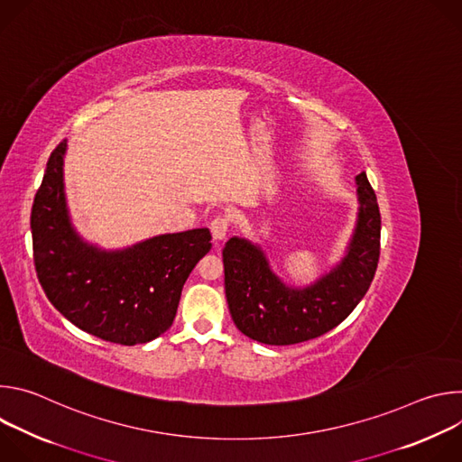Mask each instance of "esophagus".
Returning <instances> with one entry per match:
<instances>
[{"label": "esophagus", "instance_id": "34e87169", "mask_svg": "<svg viewBox=\"0 0 462 462\" xmlns=\"http://www.w3.org/2000/svg\"><path fill=\"white\" fill-rule=\"evenodd\" d=\"M210 230H212V237L216 241H223L230 230V219L226 216L214 217L210 223Z\"/></svg>", "mask_w": 462, "mask_h": 462}]
</instances>
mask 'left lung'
<instances>
[{
  "instance_id": "left-lung-1",
  "label": "left lung",
  "mask_w": 462,
  "mask_h": 462,
  "mask_svg": "<svg viewBox=\"0 0 462 462\" xmlns=\"http://www.w3.org/2000/svg\"><path fill=\"white\" fill-rule=\"evenodd\" d=\"M358 214L344 257L310 285H289L261 245L225 243V292L239 331L267 346H292L340 325L365 296L380 255V212L365 171L355 177Z\"/></svg>"
}]
</instances>
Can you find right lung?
Masks as SVG:
<instances>
[{
  "mask_svg": "<svg viewBox=\"0 0 462 462\" xmlns=\"http://www.w3.org/2000/svg\"><path fill=\"white\" fill-rule=\"evenodd\" d=\"M68 141L51 153L31 212L38 280L49 301L82 331L135 346L166 333L182 285L212 248L208 228L161 234L106 250L75 228L63 182Z\"/></svg>",
  "mask_w": 462,
  "mask_h": 462,
  "instance_id": "obj_1",
  "label": "right lung"
}]
</instances>
